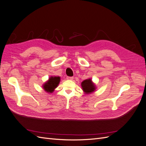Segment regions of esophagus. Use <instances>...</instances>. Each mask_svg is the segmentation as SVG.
<instances>
[{"instance_id": "1", "label": "esophagus", "mask_w": 146, "mask_h": 146, "mask_svg": "<svg viewBox=\"0 0 146 146\" xmlns=\"http://www.w3.org/2000/svg\"><path fill=\"white\" fill-rule=\"evenodd\" d=\"M67 79L69 80H72L74 79V77H67Z\"/></svg>"}]
</instances>
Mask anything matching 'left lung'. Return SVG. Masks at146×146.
<instances>
[{
	"label": "left lung",
	"instance_id": "left-lung-1",
	"mask_svg": "<svg viewBox=\"0 0 146 146\" xmlns=\"http://www.w3.org/2000/svg\"><path fill=\"white\" fill-rule=\"evenodd\" d=\"M81 86L84 93L86 94H90L92 93V92H94L97 89L96 85H95V83L92 82L91 78L83 80L81 83Z\"/></svg>",
	"mask_w": 146,
	"mask_h": 146
}]
</instances>
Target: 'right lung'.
Here are the masks:
<instances>
[{"instance_id":"add662e5","label":"right lung","mask_w":146,"mask_h":146,"mask_svg":"<svg viewBox=\"0 0 146 146\" xmlns=\"http://www.w3.org/2000/svg\"><path fill=\"white\" fill-rule=\"evenodd\" d=\"M61 78L59 76H50L42 85V88L47 93H52L58 86Z\"/></svg>"}]
</instances>
